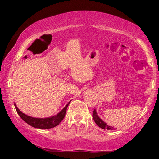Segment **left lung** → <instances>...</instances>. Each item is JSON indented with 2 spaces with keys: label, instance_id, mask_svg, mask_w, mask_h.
Here are the masks:
<instances>
[{
  "label": "left lung",
  "instance_id": "1",
  "mask_svg": "<svg viewBox=\"0 0 159 159\" xmlns=\"http://www.w3.org/2000/svg\"><path fill=\"white\" fill-rule=\"evenodd\" d=\"M93 118L95 123H96V125H97L98 127L101 128V129H107V130H113V129H114V128L107 125V123H105V122H104L103 120L98 116L96 109H95V110L93 111Z\"/></svg>",
  "mask_w": 159,
  "mask_h": 159
}]
</instances>
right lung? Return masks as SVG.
I'll return each instance as SVG.
<instances>
[{
  "label": "right lung",
  "instance_id": "obj_1",
  "mask_svg": "<svg viewBox=\"0 0 159 159\" xmlns=\"http://www.w3.org/2000/svg\"><path fill=\"white\" fill-rule=\"evenodd\" d=\"M71 102V101H70ZM70 102L67 104L66 106L63 107L62 110L60 111L57 115H54L53 116H50V117L46 118H36L32 117V116L26 115L24 113L21 112V111L16 106V104H14L16 107V110L17 111L18 114L19 115L20 117L22 119L25 123H27L28 125H31L32 127L36 128V129H52L59 125L60 123L63 120L64 118L66 112V109L68 105L70 103Z\"/></svg>",
  "mask_w": 159,
  "mask_h": 159
}]
</instances>
